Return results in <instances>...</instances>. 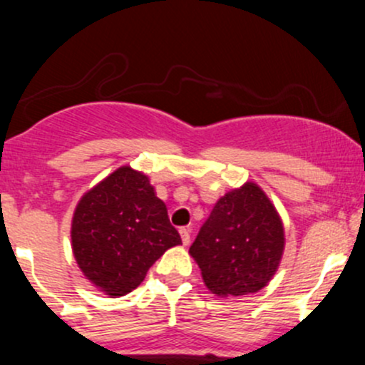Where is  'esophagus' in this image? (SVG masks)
I'll return each mask as SVG.
<instances>
[{
  "instance_id": "34e87169",
  "label": "esophagus",
  "mask_w": 365,
  "mask_h": 365,
  "mask_svg": "<svg viewBox=\"0 0 365 365\" xmlns=\"http://www.w3.org/2000/svg\"><path fill=\"white\" fill-rule=\"evenodd\" d=\"M190 233H192L190 228H180V237H182L183 245L190 244Z\"/></svg>"
}]
</instances>
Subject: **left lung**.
Masks as SVG:
<instances>
[{"mask_svg": "<svg viewBox=\"0 0 365 365\" xmlns=\"http://www.w3.org/2000/svg\"><path fill=\"white\" fill-rule=\"evenodd\" d=\"M284 250L283 221L257 183L226 192L188 254L215 295L242 297L271 282Z\"/></svg>", "mask_w": 365, "mask_h": 365, "instance_id": "left-lung-1", "label": "left lung"}]
</instances>
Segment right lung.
Segmentation results:
<instances>
[{"label": "right lung", "mask_w": 365, "mask_h": 365, "mask_svg": "<svg viewBox=\"0 0 365 365\" xmlns=\"http://www.w3.org/2000/svg\"><path fill=\"white\" fill-rule=\"evenodd\" d=\"M70 235L83 276L111 299L135 290L149 267L182 244L149 177L132 166H120L81 197Z\"/></svg>", "instance_id": "right-lung-1"}]
</instances>
